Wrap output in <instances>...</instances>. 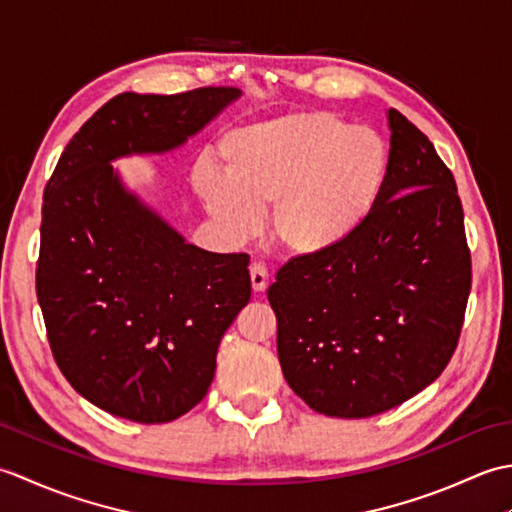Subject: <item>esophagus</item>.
Here are the masks:
<instances>
[{"mask_svg":"<svg viewBox=\"0 0 512 512\" xmlns=\"http://www.w3.org/2000/svg\"><path fill=\"white\" fill-rule=\"evenodd\" d=\"M250 286H253L255 292H264L268 288V270L264 264L255 262L250 266Z\"/></svg>","mask_w":512,"mask_h":512,"instance_id":"esophagus-1","label":"esophagus"}]
</instances>
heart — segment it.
Listing matches in <instances>:
<instances>
[{
    "label": "heart",
    "instance_id": "1",
    "mask_svg": "<svg viewBox=\"0 0 512 512\" xmlns=\"http://www.w3.org/2000/svg\"><path fill=\"white\" fill-rule=\"evenodd\" d=\"M222 171L198 160L193 189L231 239L257 233L273 206L270 233L288 257L321 259L372 217L389 176V151L372 129L328 110L268 118L217 143Z\"/></svg>",
    "mask_w": 512,
    "mask_h": 512
}]
</instances>
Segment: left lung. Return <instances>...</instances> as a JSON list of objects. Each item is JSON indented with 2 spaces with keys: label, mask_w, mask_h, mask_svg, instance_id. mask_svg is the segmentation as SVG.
I'll return each mask as SVG.
<instances>
[{
  "label": "left lung",
  "mask_w": 512,
  "mask_h": 512,
  "mask_svg": "<svg viewBox=\"0 0 512 512\" xmlns=\"http://www.w3.org/2000/svg\"><path fill=\"white\" fill-rule=\"evenodd\" d=\"M383 195L350 242L295 259L268 288L290 389L332 418H369L436 380L458 347L471 250L451 169L389 110Z\"/></svg>",
  "instance_id": "1"
}]
</instances>
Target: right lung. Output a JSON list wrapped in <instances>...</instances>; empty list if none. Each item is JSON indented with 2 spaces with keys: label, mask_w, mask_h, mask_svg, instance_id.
I'll use <instances>...</instances> for the list:
<instances>
[{
  "label": "right lung",
  "mask_w": 512,
  "mask_h": 512,
  "mask_svg": "<svg viewBox=\"0 0 512 512\" xmlns=\"http://www.w3.org/2000/svg\"><path fill=\"white\" fill-rule=\"evenodd\" d=\"M239 94H118L72 136L43 191L37 299L50 350L112 416L171 422L206 396L217 347L250 299V257L184 242L110 160L182 145Z\"/></svg>",
  "instance_id": "add662e5"
}]
</instances>
